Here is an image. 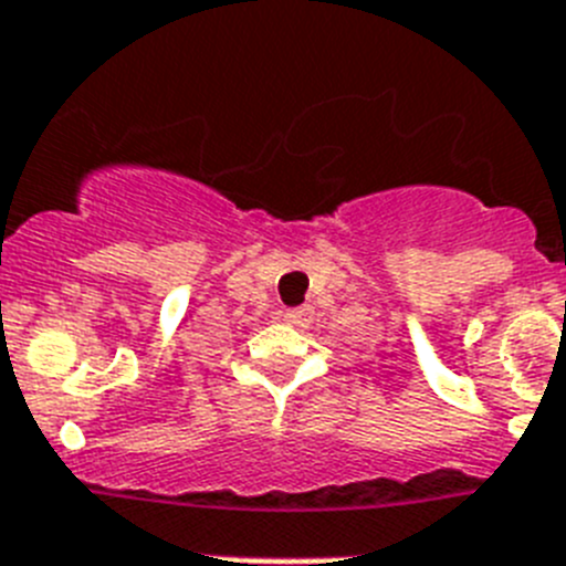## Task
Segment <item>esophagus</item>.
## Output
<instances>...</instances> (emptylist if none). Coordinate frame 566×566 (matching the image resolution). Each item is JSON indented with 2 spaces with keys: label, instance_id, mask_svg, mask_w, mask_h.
Instances as JSON below:
<instances>
[{
  "label": "esophagus",
  "instance_id": "1",
  "mask_svg": "<svg viewBox=\"0 0 566 566\" xmlns=\"http://www.w3.org/2000/svg\"><path fill=\"white\" fill-rule=\"evenodd\" d=\"M286 319L292 326H306L308 323V308H289Z\"/></svg>",
  "mask_w": 566,
  "mask_h": 566
}]
</instances>
